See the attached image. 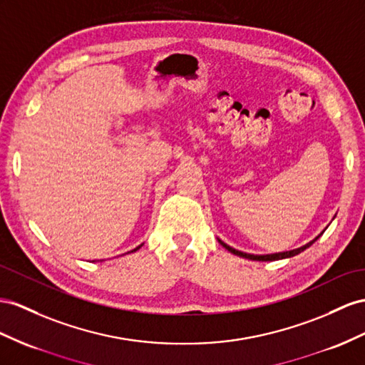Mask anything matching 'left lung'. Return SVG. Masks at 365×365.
<instances>
[{
	"mask_svg": "<svg viewBox=\"0 0 365 365\" xmlns=\"http://www.w3.org/2000/svg\"><path fill=\"white\" fill-rule=\"evenodd\" d=\"M322 232H324V231H322ZM322 232H321L319 236L314 237L313 240H310V242H308V244H305V245H302V247L294 248V250H289V251H284V253H274V255H248V253H244V251H239V250H235L232 247L227 245L225 242H222L220 239H217V240H219V244H220L223 248H227V250L230 251V253H232V255L240 256V257H244V259H250V260H262V262H267V260L287 259V257H293V256H296V255H299V253H302L304 250H307L308 247H312V245L314 244V242L322 236Z\"/></svg>",
	"mask_w": 365,
	"mask_h": 365,
	"instance_id": "1",
	"label": "left lung"
}]
</instances>
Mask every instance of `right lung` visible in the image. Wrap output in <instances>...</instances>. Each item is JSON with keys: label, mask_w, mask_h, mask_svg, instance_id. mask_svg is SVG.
<instances>
[{"label": "right lung", "mask_w": 365, "mask_h": 365, "mask_svg": "<svg viewBox=\"0 0 365 365\" xmlns=\"http://www.w3.org/2000/svg\"><path fill=\"white\" fill-rule=\"evenodd\" d=\"M142 245H143V244H142ZM142 245H138L137 248H134V250H130V251H129V253H134V251H137V250H140V248H142Z\"/></svg>", "instance_id": "1"}]
</instances>
